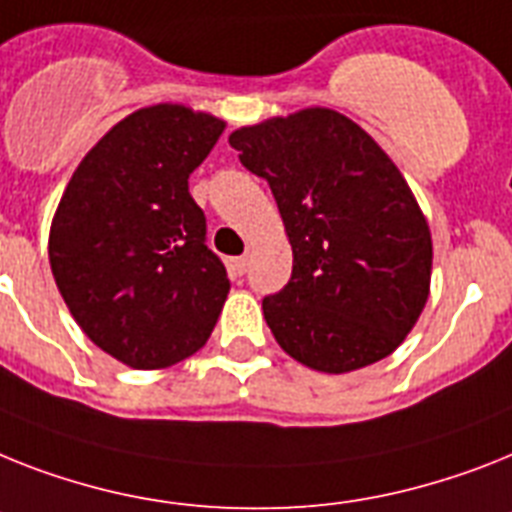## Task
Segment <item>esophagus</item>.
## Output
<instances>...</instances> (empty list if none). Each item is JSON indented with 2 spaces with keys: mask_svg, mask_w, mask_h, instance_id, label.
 I'll return each mask as SVG.
<instances>
[{
  "mask_svg": "<svg viewBox=\"0 0 512 512\" xmlns=\"http://www.w3.org/2000/svg\"><path fill=\"white\" fill-rule=\"evenodd\" d=\"M232 269H235L238 274H246L248 256H238V259H232Z\"/></svg>",
  "mask_w": 512,
  "mask_h": 512,
  "instance_id": "esophagus-1",
  "label": "esophagus"
}]
</instances>
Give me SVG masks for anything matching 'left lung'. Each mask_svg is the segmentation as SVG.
Masks as SVG:
<instances>
[{
    "label": "left lung",
    "instance_id": "left-lung-1",
    "mask_svg": "<svg viewBox=\"0 0 512 512\" xmlns=\"http://www.w3.org/2000/svg\"><path fill=\"white\" fill-rule=\"evenodd\" d=\"M264 177L293 246V274L261 308L303 366L348 374L387 358L424 311L432 235L405 177L361 125L311 107L230 135Z\"/></svg>",
    "mask_w": 512,
    "mask_h": 512
}]
</instances>
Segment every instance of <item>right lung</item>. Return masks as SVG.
<instances>
[{
    "instance_id": "add662e5",
    "label": "right lung",
    "mask_w": 512,
    "mask_h": 512,
    "mask_svg": "<svg viewBox=\"0 0 512 512\" xmlns=\"http://www.w3.org/2000/svg\"><path fill=\"white\" fill-rule=\"evenodd\" d=\"M225 122L183 104L128 114L83 156L49 232L54 282L78 327L130 369L204 348L230 293L188 190Z\"/></svg>"
}]
</instances>
